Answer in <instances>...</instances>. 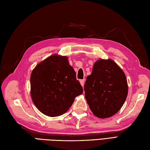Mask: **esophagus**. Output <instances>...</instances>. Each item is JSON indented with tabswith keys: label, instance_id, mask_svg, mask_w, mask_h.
<instances>
[{
	"label": "esophagus",
	"instance_id": "34e87169",
	"mask_svg": "<svg viewBox=\"0 0 150 150\" xmlns=\"http://www.w3.org/2000/svg\"><path fill=\"white\" fill-rule=\"evenodd\" d=\"M84 82H85V79H81V80L80 81V83H81V84L82 85V86H84Z\"/></svg>",
	"mask_w": 150,
	"mask_h": 150
}]
</instances>
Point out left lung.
<instances>
[{"label":"left lung","instance_id":"1","mask_svg":"<svg viewBox=\"0 0 150 150\" xmlns=\"http://www.w3.org/2000/svg\"><path fill=\"white\" fill-rule=\"evenodd\" d=\"M85 98L95 116L106 118L118 112L128 93L125 73L112 60H99L84 84Z\"/></svg>","mask_w":150,"mask_h":150}]
</instances>
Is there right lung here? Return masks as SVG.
I'll return each instance as SVG.
<instances>
[{
    "mask_svg": "<svg viewBox=\"0 0 150 150\" xmlns=\"http://www.w3.org/2000/svg\"><path fill=\"white\" fill-rule=\"evenodd\" d=\"M32 101L41 112L55 117L71 107L83 89L66 57L52 55L38 64L30 76Z\"/></svg>",
    "mask_w": 150,
    "mask_h": 150,
    "instance_id": "add662e5",
    "label": "right lung"
}]
</instances>
